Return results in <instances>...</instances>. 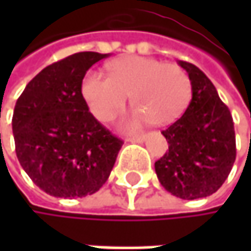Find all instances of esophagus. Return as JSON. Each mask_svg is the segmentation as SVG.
I'll return each instance as SVG.
<instances>
[{"mask_svg": "<svg viewBox=\"0 0 251 251\" xmlns=\"http://www.w3.org/2000/svg\"><path fill=\"white\" fill-rule=\"evenodd\" d=\"M127 142H144L145 141V135H136V136H127L126 138Z\"/></svg>", "mask_w": 251, "mask_h": 251, "instance_id": "34e87169", "label": "esophagus"}]
</instances>
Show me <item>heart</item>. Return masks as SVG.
Wrapping results in <instances>:
<instances>
[{"label": "heart", "mask_w": 251, "mask_h": 251, "mask_svg": "<svg viewBox=\"0 0 251 251\" xmlns=\"http://www.w3.org/2000/svg\"><path fill=\"white\" fill-rule=\"evenodd\" d=\"M81 91L91 113L103 122L116 116L130 93L136 121L167 125L186 110L192 82L176 64H163L148 56H126L109 65V75L88 73Z\"/></svg>", "instance_id": "1"}]
</instances>
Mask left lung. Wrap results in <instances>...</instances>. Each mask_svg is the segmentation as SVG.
<instances>
[{
  "label": "left lung",
  "mask_w": 251,
  "mask_h": 251,
  "mask_svg": "<svg viewBox=\"0 0 251 251\" xmlns=\"http://www.w3.org/2000/svg\"><path fill=\"white\" fill-rule=\"evenodd\" d=\"M192 82V100L180 119L163 135L169 152L155 161L161 186L181 199L215 193L235 161V132L229 109L211 79L198 67L178 61Z\"/></svg>",
  "instance_id": "left-lung-1"
}]
</instances>
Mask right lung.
Returning <instances> with one entry per match:
<instances>
[{"label":"right lung","instance_id":"add662e5","mask_svg":"<svg viewBox=\"0 0 251 251\" xmlns=\"http://www.w3.org/2000/svg\"><path fill=\"white\" fill-rule=\"evenodd\" d=\"M107 53L79 52L42 70L13 113L17 158L43 192L56 198L96 193L109 178L124 141L88 110L81 85Z\"/></svg>","mask_w":251,"mask_h":251}]
</instances>
